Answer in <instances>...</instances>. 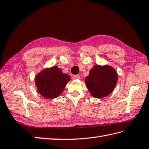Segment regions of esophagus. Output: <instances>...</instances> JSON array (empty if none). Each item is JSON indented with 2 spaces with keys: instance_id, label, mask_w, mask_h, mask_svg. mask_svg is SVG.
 Returning a JSON list of instances; mask_svg holds the SVG:
<instances>
[{
  "instance_id": "esophagus-1",
  "label": "esophagus",
  "mask_w": 149,
  "mask_h": 149,
  "mask_svg": "<svg viewBox=\"0 0 149 149\" xmlns=\"http://www.w3.org/2000/svg\"><path fill=\"white\" fill-rule=\"evenodd\" d=\"M79 78H80V75L79 74L72 76V80H76V79H79Z\"/></svg>"
}]
</instances>
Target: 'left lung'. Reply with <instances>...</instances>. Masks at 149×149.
I'll list each match as a JSON object with an SVG mask.
<instances>
[{
  "label": "left lung",
  "mask_w": 149,
  "mask_h": 149,
  "mask_svg": "<svg viewBox=\"0 0 149 149\" xmlns=\"http://www.w3.org/2000/svg\"><path fill=\"white\" fill-rule=\"evenodd\" d=\"M118 74L110 65H95L85 78L88 91L95 98H102L110 94L117 84Z\"/></svg>",
  "instance_id": "1"
}]
</instances>
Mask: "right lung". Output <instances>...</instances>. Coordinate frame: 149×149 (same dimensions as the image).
<instances>
[{
    "mask_svg": "<svg viewBox=\"0 0 149 149\" xmlns=\"http://www.w3.org/2000/svg\"><path fill=\"white\" fill-rule=\"evenodd\" d=\"M69 80L70 77L62 72L57 66L45 69L35 78L39 93L48 99H54L59 96Z\"/></svg>",
    "mask_w": 149,
    "mask_h": 149,
    "instance_id": "add662e5",
    "label": "right lung"
}]
</instances>
